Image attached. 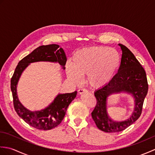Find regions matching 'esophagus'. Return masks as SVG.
Returning a JSON list of instances; mask_svg holds the SVG:
<instances>
[{
  "mask_svg": "<svg viewBox=\"0 0 155 155\" xmlns=\"http://www.w3.org/2000/svg\"><path fill=\"white\" fill-rule=\"evenodd\" d=\"M78 94H83V93H88V91L86 90V89H84V88H81V89H78Z\"/></svg>",
  "mask_w": 155,
  "mask_h": 155,
  "instance_id": "34e87169",
  "label": "esophagus"
}]
</instances>
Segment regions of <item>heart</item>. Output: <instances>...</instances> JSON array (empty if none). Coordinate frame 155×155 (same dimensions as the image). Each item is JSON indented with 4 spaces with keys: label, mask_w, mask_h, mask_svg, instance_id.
<instances>
[{
    "label": "heart",
    "mask_w": 155,
    "mask_h": 155,
    "mask_svg": "<svg viewBox=\"0 0 155 155\" xmlns=\"http://www.w3.org/2000/svg\"><path fill=\"white\" fill-rule=\"evenodd\" d=\"M120 57L114 48L91 47L80 49L66 65L67 77L79 84L87 75V82L94 89L106 86L113 79L120 65Z\"/></svg>",
    "instance_id": "1"
}]
</instances>
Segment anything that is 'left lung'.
Returning a JSON list of instances; mask_svg holds the SVG:
<instances>
[{"instance_id": "obj_1", "label": "left lung", "mask_w": 155, "mask_h": 155, "mask_svg": "<svg viewBox=\"0 0 155 155\" xmlns=\"http://www.w3.org/2000/svg\"><path fill=\"white\" fill-rule=\"evenodd\" d=\"M122 50L120 65L117 73L106 86L95 91L97 103L92 112V117L97 127L105 133H117L126 129L140 116L148 88L146 72L129 49L118 44ZM121 92L130 94L134 98L135 108L131 116L121 121H114L107 112V97Z\"/></svg>"}]
</instances>
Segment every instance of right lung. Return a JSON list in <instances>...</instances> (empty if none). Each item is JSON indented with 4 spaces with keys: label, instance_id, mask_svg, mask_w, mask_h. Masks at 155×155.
Segmentation results:
<instances>
[{
    "label": "right lung",
    "instance_id": "right-lung-1",
    "mask_svg": "<svg viewBox=\"0 0 155 155\" xmlns=\"http://www.w3.org/2000/svg\"><path fill=\"white\" fill-rule=\"evenodd\" d=\"M67 60L63 49L59 48L58 45L52 44L42 45L35 49L31 53L20 61L16 66L11 81L13 104L16 113L30 126L44 130H51L57 127L63 120L68 105L75 98L77 92L58 94L53 101L44 109L29 110L19 101L16 92L18 81L22 72L31 63L41 61L57 62L64 70Z\"/></svg>",
    "mask_w": 155,
    "mask_h": 155
}]
</instances>
